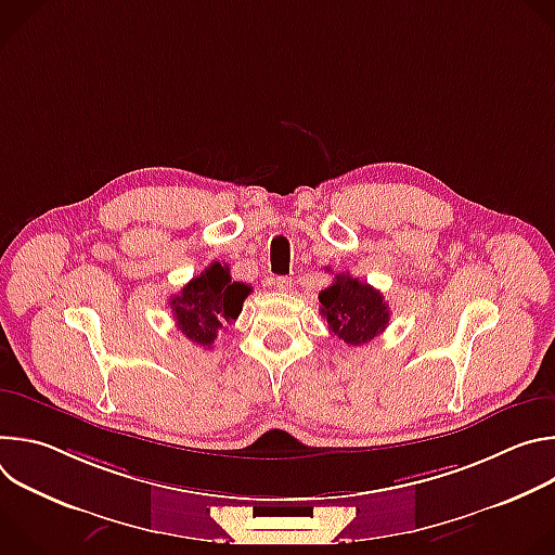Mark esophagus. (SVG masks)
Segmentation results:
<instances>
[{
	"instance_id": "esophagus-1",
	"label": "esophagus",
	"mask_w": 555,
	"mask_h": 555,
	"mask_svg": "<svg viewBox=\"0 0 555 555\" xmlns=\"http://www.w3.org/2000/svg\"><path fill=\"white\" fill-rule=\"evenodd\" d=\"M274 287L279 292H287V289H292V279L289 276H276L274 279Z\"/></svg>"
}]
</instances>
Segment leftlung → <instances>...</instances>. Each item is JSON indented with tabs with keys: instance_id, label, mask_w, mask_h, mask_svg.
<instances>
[{
	"instance_id": "1",
	"label": "left lung",
	"mask_w": 555,
	"mask_h": 555,
	"mask_svg": "<svg viewBox=\"0 0 555 555\" xmlns=\"http://www.w3.org/2000/svg\"><path fill=\"white\" fill-rule=\"evenodd\" d=\"M319 300L330 332L351 347H360L379 336L390 319L382 292L351 274H338L336 281L319 294Z\"/></svg>"
}]
</instances>
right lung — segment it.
<instances>
[{
  "label": "right lung",
  "mask_w": 555,
  "mask_h": 555,
  "mask_svg": "<svg viewBox=\"0 0 555 555\" xmlns=\"http://www.w3.org/2000/svg\"><path fill=\"white\" fill-rule=\"evenodd\" d=\"M250 285L232 281L230 268L212 261L199 276L191 279L180 294L169 298L178 330L197 347L210 349L219 330L234 323L244 309Z\"/></svg>",
  "instance_id": "add662e5"
}]
</instances>
